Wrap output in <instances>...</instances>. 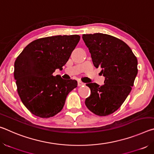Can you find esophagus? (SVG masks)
Returning a JSON list of instances; mask_svg holds the SVG:
<instances>
[{
  "label": "esophagus",
  "instance_id": "esophagus-1",
  "mask_svg": "<svg viewBox=\"0 0 154 154\" xmlns=\"http://www.w3.org/2000/svg\"><path fill=\"white\" fill-rule=\"evenodd\" d=\"M85 83H83L82 82H81V81H79L78 82V86H83V85H84Z\"/></svg>",
  "mask_w": 154,
  "mask_h": 154
}]
</instances>
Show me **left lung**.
Listing matches in <instances>:
<instances>
[{"mask_svg": "<svg viewBox=\"0 0 154 154\" xmlns=\"http://www.w3.org/2000/svg\"><path fill=\"white\" fill-rule=\"evenodd\" d=\"M96 68H101L105 84L88 83L91 94L85 104L93 113L106 116L118 110L133 86L138 72L137 57L130 47L115 36L103 33L83 35Z\"/></svg>", "mask_w": 154, "mask_h": 154, "instance_id": "obj_1", "label": "left lung"}]
</instances>
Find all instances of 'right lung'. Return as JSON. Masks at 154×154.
Instances as JSON below:
<instances>
[{"label": "right lung", "instance_id": "obj_1", "mask_svg": "<svg viewBox=\"0 0 154 154\" xmlns=\"http://www.w3.org/2000/svg\"><path fill=\"white\" fill-rule=\"evenodd\" d=\"M80 40V36L58 35L33 41L17 57L14 78L22 103L30 113L49 118L60 112L67 95L77 86L75 80L54 76L62 69Z\"/></svg>", "mask_w": 154, "mask_h": 154}]
</instances>
